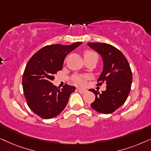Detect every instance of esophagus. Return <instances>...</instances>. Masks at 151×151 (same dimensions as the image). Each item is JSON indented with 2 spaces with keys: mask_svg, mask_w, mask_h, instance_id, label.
Instances as JSON below:
<instances>
[{
  "mask_svg": "<svg viewBox=\"0 0 151 151\" xmlns=\"http://www.w3.org/2000/svg\"><path fill=\"white\" fill-rule=\"evenodd\" d=\"M77 91H79L80 93H81V94H84L87 92V90L86 89H83V88H77Z\"/></svg>",
  "mask_w": 151,
  "mask_h": 151,
  "instance_id": "34e87169",
  "label": "esophagus"
}]
</instances>
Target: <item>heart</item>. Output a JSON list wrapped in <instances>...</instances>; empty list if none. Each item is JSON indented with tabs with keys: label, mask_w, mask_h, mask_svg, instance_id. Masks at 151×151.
Instances as JSON below:
<instances>
[{
	"label": "heart",
	"mask_w": 151,
	"mask_h": 151,
	"mask_svg": "<svg viewBox=\"0 0 151 151\" xmlns=\"http://www.w3.org/2000/svg\"><path fill=\"white\" fill-rule=\"evenodd\" d=\"M92 55H97V53L94 52V51H86L84 52V57H88L89 56H92ZM72 79L76 83H78L79 85H83L86 83V81L87 79V77L86 76H83V75H78V74H76V75H74Z\"/></svg>",
	"instance_id": "obj_1"
}]
</instances>
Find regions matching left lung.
I'll list each match as a JSON object with an SVG mask.
<instances>
[{
	"label": "left lung",
	"mask_w": 151,
	"mask_h": 151,
	"mask_svg": "<svg viewBox=\"0 0 151 151\" xmlns=\"http://www.w3.org/2000/svg\"><path fill=\"white\" fill-rule=\"evenodd\" d=\"M87 45L102 56L104 67L98 84H106V91L101 93L94 89L89 90L95 95L91 106L99 113H113L125 103L130 92L132 81L130 67L123 53L114 46L98 42Z\"/></svg>",
	"instance_id": "1"
}]
</instances>
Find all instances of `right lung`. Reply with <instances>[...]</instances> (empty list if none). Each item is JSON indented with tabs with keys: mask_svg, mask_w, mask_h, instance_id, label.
<instances>
[{
	"mask_svg": "<svg viewBox=\"0 0 151 151\" xmlns=\"http://www.w3.org/2000/svg\"><path fill=\"white\" fill-rule=\"evenodd\" d=\"M81 44L47 45L37 51L26 65L22 78L24 94L30 110L42 118L49 119L61 113L75 91V87L68 84L59 89L51 81L63 69L67 55Z\"/></svg>",
	"mask_w": 151,
	"mask_h": 151,
	"instance_id": "1",
	"label": "right lung"
}]
</instances>
